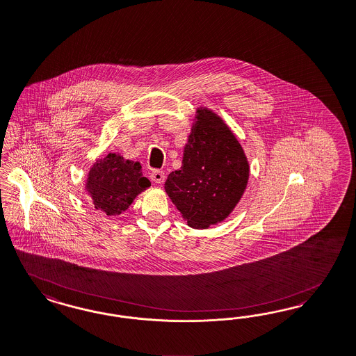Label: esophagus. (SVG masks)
I'll return each instance as SVG.
<instances>
[{
  "label": "esophagus",
  "mask_w": 356,
  "mask_h": 356,
  "mask_svg": "<svg viewBox=\"0 0 356 356\" xmlns=\"http://www.w3.org/2000/svg\"><path fill=\"white\" fill-rule=\"evenodd\" d=\"M149 177H151V180H152L154 183H156V184H163V183H164V180H165V175H164V172L159 171V170H152V171H151V175H149Z\"/></svg>",
  "instance_id": "34e87169"
}]
</instances>
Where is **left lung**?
<instances>
[{"label": "left lung", "mask_w": 356, "mask_h": 356, "mask_svg": "<svg viewBox=\"0 0 356 356\" xmlns=\"http://www.w3.org/2000/svg\"><path fill=\"white\" fill-rule=\"evenodd\" d=\"M181 168L168 175L165 192L191 227L226 220L245 193L250 165L245 151L220 115L198 108Z\"/></svg>", "instance_id": "1"}]
</instances>
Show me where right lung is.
<instances>
[{
    "label": "right lung",
    "mask_w": 356,
    "mask_h": 356,
    "mask_svg": "<svg viewBox=\"0 0 356 356\" xmlns=\"http://www.w3.org/2000/svg\"><path fill=\"white\" fill-rule=\"evenodd\" d=\"M149 185L138 161L111 152L92 165L86 189L95 208L106 216H120Z\"/></svg>",
    "instance_id": "add662e5"
}]
</instances>
